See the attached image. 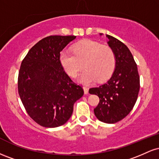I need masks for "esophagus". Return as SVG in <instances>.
I'll use <instances>...</instances> for the list:
<instances>
[{
	"label": "esophagus",
	"mask_w": 159,
	"mask_h": 159,
	"mask_svg": "<svg viewBox=\"0 0 159 159\" xmlns=\"http://www.w3.org/2000/svg\"><path fill=\"white\" fill-rule=\"evenodd\" d=\"M84 94H87L88 93V90H89V88L87 87H84Z\"/></svg>",
	"instance_id": "obj_1"
}]
</instances>
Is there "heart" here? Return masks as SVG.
Wrapping results in <instances>:
<instances>
[{
    "instance_id": "obj_1",
    "label": "heart",
    "mask_w": 159,
    "mask_h": 159,
    "mask_svg": "<svg viewBox=\"0 0 159 159\" xmlns=\"http://www.w3.org/2000/svg\"><path fill=\"white\" fill-rule=\"evenodd\" d=\"M73 52L63 51L60 61L67 74L75 77L83 68L80 81L83 84L103 81L114 72L116 58L114 51L92 40H84L74 45Z\"/></svg>"
}]
</instances>
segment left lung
<instances>
[{
    "instance_id": "left-lung-1",
    "label": "left lung",
    "mask_w": 159,
    "mask_h": 159,
    "mask_svg": "<svg viewBox=\"0 0 159 159\" xmlns=\"http://www.w3.org/2000/svg\"><path fill=\"white\" fill-rule=\"evenodd\" d=\"M106 36L116 58L114 71L106 83L90 88L89 93L99 98V102L94 108L97 119L105 123H115L125 118L134 107L140 90V76L126 45L113 36Z\"/></svg>"
}]
</instances>
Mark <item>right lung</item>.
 Segmentation results:
<instances>
[{"instance_id":"obj_1","label":"right lung","mask_w":159,"mask_h":159,"mask_svg":"<svg viewBox=\"0 0 159 159\" xmlns=\"http://www.w3.org/2000/svg\"><path fill=\"white\" fill-rule=\"evenodd\" d=\"M75 36H49L30 49L20 66L19 94L25 110L43 127L61 126L73 112L84 90L66 73L61 52Z\"/></svg>"}]
</instances>
